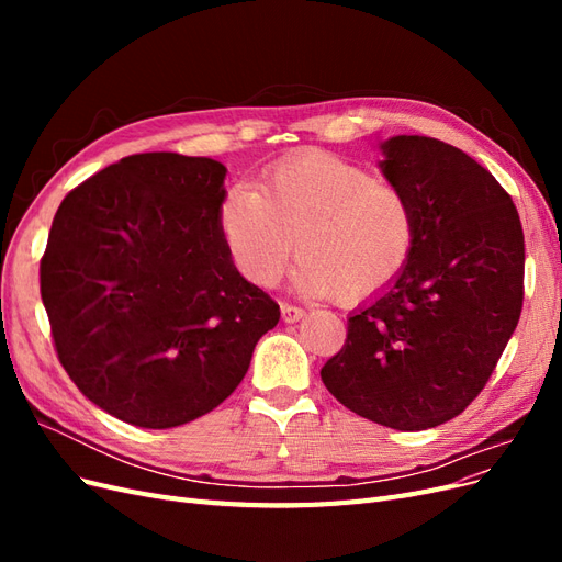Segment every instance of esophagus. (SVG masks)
<instances>
[{
  "mask_svg": "<svg viewBox=\"0 0 562 562\" xmlns=\"http://www.w3.org/2000/svg\"><path fill=\"white\" fill-rule=\"evenodd\" d=\"M281 316H283L285 323H295L304 316V310L293 307V304H281Z\"/></svg>",
  "mask_w": 562,
  "mask_h": 562,
  "instance_id": "1",
  "label": "esophagus"
}]
</instances>
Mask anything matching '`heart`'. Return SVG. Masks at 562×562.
<instances>
[{
  "mask_svg": "<svg viewBox=\"0 0 562 562\" xmlns=\"http://www.w3.org/2000/svg\"><path fill=\"white\" fill-rule=\"evenodd\" d=\"M217 229L232 265L252 285H274L295 244L300 291L353 304L403 274L417 215L403 190L375 180L366 166L307 149L267 166L252 187H229Z\"/></svg>",
  "mask_w": 562,
  "mask_h": 562,
  "instance_id": "heart-1",
  "label": "heart"
}]
</instances>
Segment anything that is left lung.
I'll list each match as a JSON object with an SVG mask.
<instances>
[{
	"instance_id": "obj_1",
	"label": "left lung",
	"mask_w": 562,
	"mask_h": 562,
	"mask_svg": "<svg viewBox=\"0 0 562 562\" xmlns=\"http://www.w3.org/2000/svg\"><path fill=\"white\" fill-rule=\"evenodd\" d=\"M380 149L382 176L415 209V250L349 316L321 380L351 413L422 431L487 384L520 318L525 241L512 196L462 149L427 135H394Z\"/></svg>"
}]
</instances>
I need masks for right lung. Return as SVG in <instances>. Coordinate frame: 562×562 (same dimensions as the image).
I'll return each mask as SVG.
<instances>
[{
	"label": "right lung",
	"mask_w": 562,
	"mask_h": 562,
	"mask_svg": "<svg viewBox=\"0 0 562 562\" xmlns=\"http://www.w3.org/2000/svg\"><path fill=\"white\" fill-rule=\"evenodd\" d=\"M227 168L147 151L67 194L40 267L58 359L112 417L171 429L239 386L279 304L225 250Z\"/></svg>",
	"instance_id": "add662e5"
}]
</instances>
